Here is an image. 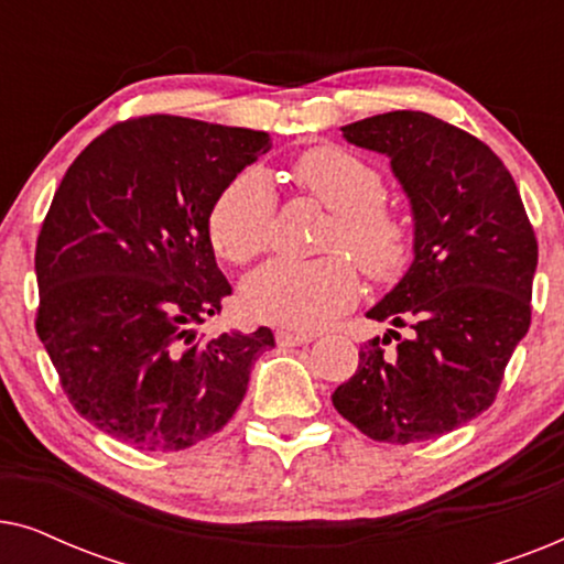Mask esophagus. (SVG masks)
Masks as SVG:
<instances>
[{"mask_svg": "<svg viewBox=\"0 0 564 564\" xmlns=\"http://www.w3.org/2000/svg\"><path fill=\"white\" fill-rule=\"evenodd\" d=\"M313 336L307 334H292V330H276V344L282 346V349H290V346H303V344H311Z\"/></svg>", "mask_w": 564, "mask_h": 564, "instance_id": "obj_1", "label": "esophagus"}]
</instances>
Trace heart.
Listing matches in <instances>:
<instances>
[{
	"instance_id": "b5f03b06",
	"label": "heart",
	"mask_w": 564,
	"mask_h": 564,
	"mask_svg": "<svg viewBox=\"0 0 564 564\" xmlns=\"http://www.w3.org/2000/svg\"><path fill=\"white\" fill-rule=\"evenodd\" d=\"M300 189L330 210L321 251L313 261H272L246 282V307L274 326L315 330L328 326L357 303L361 272L392 282L411 253V230L403 215L384 203L377 169L338 145H313L292 164ZM274 192L267 174L243 169L213 199L207 238L223 259L249 264L272 243Z\"/></svg>"
}]
</instances>
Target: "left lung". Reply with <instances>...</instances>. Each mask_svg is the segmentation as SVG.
<instances>
[{
    "label": "left lung",
    "mask_w": 564,
    "mask_h": 564,
    "mask_svg": "<svg viewBox=\"0 0 564 564\" xmlns=\"http://www.w3.org/2000/svg\"><path fill=\"white\" fill-rule=\"evenodd\" d=\"M341 130L349 143L390 156L411 197L415 259L367 313L392 328L361 346L357 372L330 400L375 442H426L496 400L531 323L536 236L511 172L467 130L415 110Z\"/></svg>",
    "instance_id": "left-lung-1"
}]
</instances>
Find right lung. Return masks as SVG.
<instances>
[{
    "label": "right lung",
    "instance_id": "add662e5",
    "mask_svg": "<svg viewBox=\"0 0 564 564\" xmlns=\"http://www.w3.org/2000/svg\"><path fill=\"white\" fill-rule=\"evenodd\" d=\"M269 149L261 130L143 115L61 180L35 246V330L74 411L118 442L180 452L218 434L274 346L267 326L195 330L230 295L207 213Z\"/></svg>",
    "mask_w": 564,
    "mask_h": 564
}]
</instances>
